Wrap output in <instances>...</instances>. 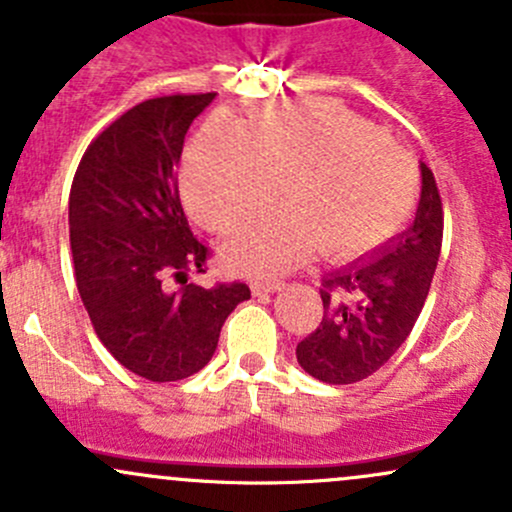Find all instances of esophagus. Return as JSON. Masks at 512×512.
<instances>
[{
    "instance_id": "esophagus-1",
    "label": "esophagus",
    "mask_w": 512,
    "mask_h": 512,
    "mask_svg": "<svg viewBox=\"0 0 512 512\" xmlns=\"http://www.w3.org/2000/svg\"><path fill=\"white\" fill-rule=\"evenodd\" d=\"M250 289L252 294H272L284 289V282H279V279H255V282L250 284Z\"/></svg>"
}]
</instances>
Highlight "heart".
<instances>
[{"label":"heart","mask_w":512,"mask_h":512,"mask_svg":"<svg viewBox=\"0 0 512 512\" xmlns=\"http://www.w3.org/2000/svg\"><path fill=\"white\" fill-rule=\"evenodd\" d=\"M284 184L292 208L225 242L230 270L282 272L319 247L328 260H358L395 238L417 201L410 154L338 102L270 107L247 129L215 117L188 149L186 206L215 233L265 211Z\"/></svg>","instance_id":"b5f03b06"}]
</instances>
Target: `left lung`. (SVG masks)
Returning a JSON list of instances; mask_svg holds the SVG:
<instances>
[{"label": "left lung", "instance_id": "obj_1", "mask_svg": "<svg viewBox=\"0 0 512 512\" xmlns=\"http://www.w3.org/2000/svg\"><path fill=\"white\" fill-rule=\"evenodd\" d=\"M422 193L412 225L378 250L324 279V319L297 346L311 378L351 385L383 368L407 341L432 287L444 211L432 169L419 164Z\"/></svg>", "mask_w": 512, "mask_h": 512}]
</instances>
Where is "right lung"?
Returning <instances> with one entry per match:
<instances>
[{
	"mask_svg": "<svg viewBox=\"0 0 512 512\" xmlns=\"http://www.w3.org/2000/svg\"><path fill=\"white\" fill-rule=\"evenodd\" d=\"M215 93L144 100L112 122L80 159L68 198L80 299L95 333L127 370L171 383L206 368L242 282L203 289L171 279L203 272L174 171L191 122Z\"/></svg>",
	"mask_w": 512,
	"mask_h": 512,
	"instance_id": "obj_1",
	"label": "right lung"
}]
</instances>
